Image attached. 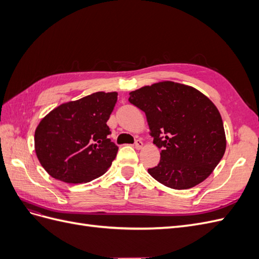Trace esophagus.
<instances>
[{
	"label": "esophagus",
	"instance_id": "esophagus-1",
	"mask_svg": "<svg viewBox=\"0 0 259 259\" xmlns=\"http://www.w3.org/2000/svg\"><path fill=\"white\" fill-rule=\"evenodd\" d=\"M144 147V143L142 142V140L138 139L135 142V148L137 149V150H139V149H142Z\"/></svg>",
	"mask_w": 259,
	"mask_h": 259
}]
</instances>
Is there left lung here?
Returning <instances> with one entry per match:
<instances>
[{
    "label": "left lung",
    "mask_w": 259,
    "mask_h": 259,
    "mask_svg": "<svg viewBox=\"0 0 259 259\" xmlns=\"http://www.w3.org/2000/svg\"><path fill=\"white\" fill-rule=\"evenodd\" d=\"M130 103L146 113L161 159L148 173L171 189H189L205 180L226 151L222 115L192 86L163 81L130 93Z\"/></svg>",
    "instance_id": "obj_1"
}]
</instances>
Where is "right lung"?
Returning a JSON list of instances; mask_svg holds the SVG:
<instances>
[{
    "mask_svg": "<svg viewBox=\"0 0 259 259\" xmlns=\"http://www.w3.org/2000/svg\"><path fill=\"white\" fill-rule=\"evenodd\" d=\"M116 100V92H97L61 104L43 117L35 130L34 148L53 178L84 184L111 166L119 148L108 138L107 121Z\"/></svg>",
    "mask_w": 259,
    "mask_h": 259,
    "instance_id": "add662e5",
    "label": "right lung"
}]
</instances>
